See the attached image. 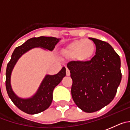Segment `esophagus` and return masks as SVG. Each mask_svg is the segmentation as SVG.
<instances>
[{"mask_svg":"<svg viewBox=\"0 0 130 130\" xmlns=\"http://www.w3.org/2000/svg\"><path fill=\"white\" fill-rule=\"evenodd\" d=\"M70 74H71V73H70V71H69L67 68H66V75L67 76H70Z\"/></svg>","mask_w":130,"mask_h":130,"instance_id":"esophagus-1","label":"esophagus"}]
</instances>
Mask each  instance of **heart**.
<instances>
[{
    "instance_id": "heart-1",
    "label": "heart",
    "mask_w": 130,
    "mask_h": 130,
    "mask_svg": "<svg viewBox=\"0 0 130 130\" xmlns=\"http://www.w3.org/2000/svg\"><path fill=\"white\" fill-rule=\"evenodd\" d=\"M94 42L88 38L76 40L63 49L62 53L67 58H74L77 62H85L92 58L95 53Z\"/></svg>"
}]
</instances>
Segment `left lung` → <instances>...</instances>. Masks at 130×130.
Wrapping results in <instances>:
<instances>
[{
	"label": "left lung",
	"instance_id": "obj_1",
	"mask_svg": "<svg viewBox=\"0 0 130 130\" xmlns=\"http://www.w3.org/2000/svg\"><path fill=\"white\" fill-rule=\"evenodd\" d=\"M95 45V55L85 62L67 63L72 79L71 94L77 107L92 113L108 105L121 83V59L109 43L90 38Z\"/></svg>",
	"mask_w": 130,
	"mask_h": 130
}]
</instances>
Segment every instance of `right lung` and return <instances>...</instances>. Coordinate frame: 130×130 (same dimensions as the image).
<instances>
[{"label":"right lung","mask_w":130,"mask_h":130,"mask_svg":"<svg viewBox=\"0 0 130 130\" xmlns=\"http://www.w3.org/2000/svg\"><path fill=\"white\" fill-rule=\"evenodd\" d=\"M58 42L59 39L54 37L40 36L38 38H32L14 49L10 61L8 63L6 72V88L7 92L14 105L26 113L36 114L44 111L49 107L53 101V90L65 76L66 69L65 67H63L57 74L46 76L36 94L32 98L23 99L18 98L14 94L11 87V73L14 65L19 58L31 48L40 47L52 51L54 49Z\"/></svg>","instance_id":"right-lung-1"}]
</instances>
